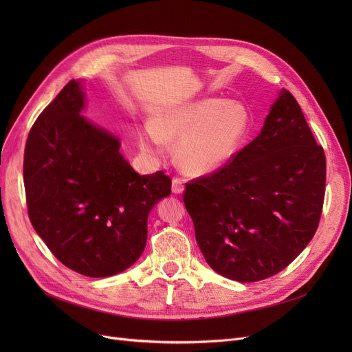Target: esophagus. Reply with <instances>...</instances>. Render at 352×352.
<instances>
[{
  "instance_id": "34e87169",
  "label": "esophagus",
  "mask_w": 352,
  "mask_h": 352,
  "mask_svg": "<svg viewBox=\"0 0 352 352\" xmlns=\"http://www.w3.org/2000/svg\"><path fill=\"white\" fill-rule=\"evenodd\" d=\"M184 191V179L179 177L173 178V192L174 194H181Z\"/></svg>"
}]
</instances>
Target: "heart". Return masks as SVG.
<instances>
[{"label":"heart","instance_id":"b5f03b06","mask_svg":"<svg viewBox=\"0 0 352 352\" xmlns=\"http://www.w3.org/2000/svg\"><path fill=\"white\" fill-rule=\"evenodd\" d=\"M251 117L238 101L206 98L164 111L138 133L142 150L164 155L166 141L178 140L175 155L184 170L208 174L227 164L250 131Z\"/></svg>","mask_w":352,"mask_h":352}]
</instances>
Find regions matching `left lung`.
<instances>
[{"label": "left lung", "instance_id": "obj_1", "mask_svg": "<svg viewBox=\"0 0 352 352\" xmlns=\"http://www.w3.org/2000/svg\"><path fill=\"white\" fill-rule=\"evenodd\" d=\"M327 162L285 88L261 134L208 175L186 184L184 204L208 265L239 283L288 267L316 234Z\"/></svg>", "mask_w": 352, "mask_h": 352}]
</instances>
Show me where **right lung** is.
<instances>
[{"label": "right lung", "mask_w": 352, "mask_h": 352, "mask_svg": "<svg viewBox=\"0 0 352 352\" xmlns=\"http://www.w3.org/2000/svg\"><path fill=\"white\" fill-rule=\"evenodd\" d=\"M84 92L71 80L35 120L24 151L28 217L50 251L91 278L131 267L146 243V219L170 195L164 171L140 175L118 140L80 111Z\"/></svg>", "instance_id": "1"}]
</instances>
